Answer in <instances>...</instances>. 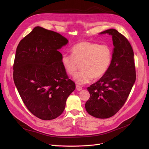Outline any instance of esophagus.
I'll use <instances>...</instances> for the list:
<instances>
[{
	"label": "esophagus",
	"instance_id": "1",
	"mask_svg": "<svg viewBox=\"0 0 149 149\" xmlns=\"http://www.w3.org/2000/svg\"><path fill=\"white\" fill-rule=\"evenodd\" d=\"M76 89H77V90L78 91H81L83 89V88L81 86H79V85H77L76 86Z\"/></svg>",
	"mask_w": 149,
	"mask_h": 149
}]
</instances>
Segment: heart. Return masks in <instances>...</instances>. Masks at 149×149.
Wrapping results in <instances>:
<instances>
[{
    "label": "heart",
    "instance_id": "1",
    "mask_svg": "<svg viewBox=\"0 0 149 149\" xmlns=\"http://www.w3.org/2000/svg\"><path fill=\"white\" fill-rule=\"evenodd\" d=\"M70 52L71 55H63L61 61L66 73L70 75L75 72L79 64L81 63V71L73 76L77 84L88 83L93 77L100 79L110 67L112 51L107 45L82 41L74 45Z\"/></svg>",
    "mask_w": 149,
    "mask_h": 149
}]
</instances>
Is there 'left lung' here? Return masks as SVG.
<instances>
[{
	"mask_svg": "<svg viewBox=\"0 0 149 149\" xmlns=\"http://www.w3.org/2000/svg\"><path fill=\"white\" fill-rule=\"evenodd\" d=\"M104 34L112 37L114 48L111 65L103 77L88 88L90 98L85 104L89 115L102 119L118 112L136 80L134 54L127 39L115 29L100 33Z\"/></svg>",
	"mask_w": 149,
	"mask_h": 149,
	"instance_id": "left-lung-1",
	"label": "left lung"
}]
</instances>
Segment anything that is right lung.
Returning <instances> with one entry per match:
<instances>
[{
  "label": "right lung",
  "instance_id": "1",
  "mask_svg": "<svg viewBox=\"0 0 149 149\" xmlns=\"http://www.w3.org/2000/svg\"><path fill=\"white\" fill-rule=\"evenodd\" d=\"M68 43L61 34L36 26L17 47L14 84L27 109L43 120L60 116L75 89L62 66V54L58 51Z\"/></svg>",
  "mask_w": 149,
  "mask_h": 149
}]
</instances>
